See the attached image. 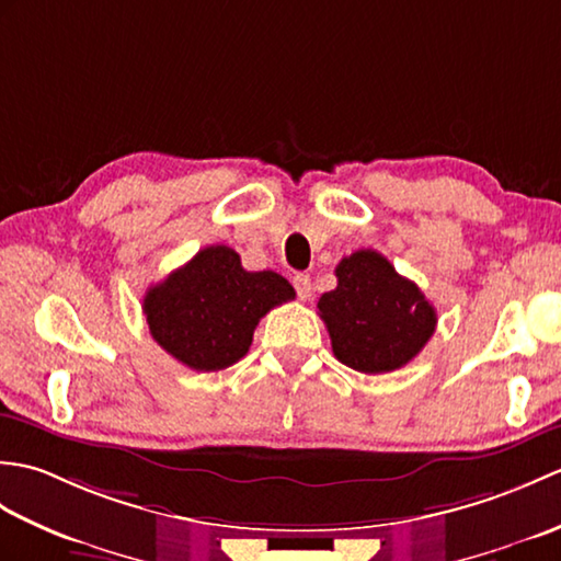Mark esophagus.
I'll return each instance as SVG.
<instances>
[{
    "instance_id": "esophagus-1",
    "label": "esophagus",
    "mask_w": 561,
    "mask_h": 561,
    "mask_svg": "<svg viewBox=\"0 0 561 561\" xmlns=\"http://www.w3.org/2000/svg\"><path fill=\"white\" fill-rule=\"evenodd\" d=\"M294 289H296V294H299V299H301V301H308V299H311V296H313L311 277H308V274H304V272L294 274Z\"/></svg>"
}]
</instances>
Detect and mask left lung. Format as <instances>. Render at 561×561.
<instances>
[{"label": "left lung", "mask_w": 561, "mask_h": 561, "mask_svg": "<svg viewBox=\"0 0 561 561\" xmlns=\"http://www.w3.org/2000/svg\"><path fill=\"white\" fill-rule=\"evenodd\" d=\"M335 274L337 287L320 296L318 313L337 359L362 374L410 364L438 320L422 289L371 248L342 257Z\"/></svg>", "instance_id": "8db88e82"}]
</instances>
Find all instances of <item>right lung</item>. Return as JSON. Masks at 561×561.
<instances>
[{
    "mask_svg": "<svg viewBox=\"0 0 561 561\" xmlns=\"http://www.w3.org/2000/svg\"><path fill=\"white\" fill-rule=\"evenodd\" d=\"M296 296L272 270L248 272L229 245H207L145 296L151 337L193 371H221L248 354L270 308Z\"/></svg>",
    "mask_w": 561,
    "mask_h": 561,
    "instance_id": "1",
    "label": "right lung"
}]
</instances>
